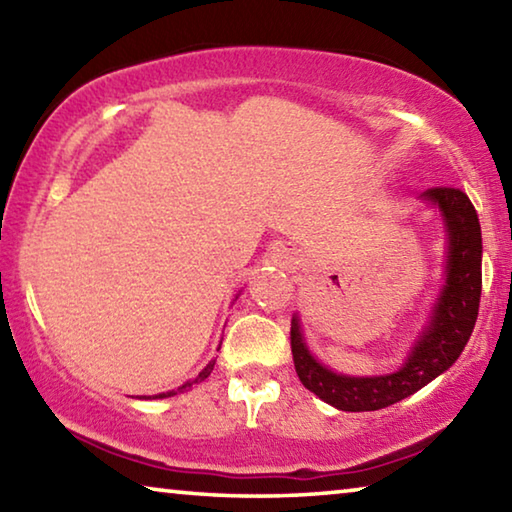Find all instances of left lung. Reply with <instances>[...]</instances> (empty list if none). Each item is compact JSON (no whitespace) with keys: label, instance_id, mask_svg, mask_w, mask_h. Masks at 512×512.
<instances>
[{"label":"left lung","instance_id":"obj_1","mask_svg":"<svg viewBox=\"0 0 512 512\" xmlns=\"http://www.w3.org/2000/svg\"><path fill=\"white\" fill-rule=\"evenodd\" d=\"M422 198L443 212L449 235L447 284L433 309L431 325L411 357L393 375L345 377L327 370L302 343L298 318L291 323V354L302 386L341 411L386 409L420 391L461 357L470 341L481 302V225L470 198L456 187H431Z\"/></svg>","mask_w":512,"mask_h":512}]
</instances>
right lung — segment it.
<instances>
[{"label":"right lung","instance_id":"1","mask_svg":"<svg viewBox=\"0 0 512 512\" xmlns=\"http://www.w3.org/2000/svg\"><path fill=\"white\" fill-rule=\"evenodd\" d=\"M212 368H214V363H207V368L201 372V375H198L194 381H189V384H185V386H180L178 391H185V388H189L192 384H198V381H203L207 375H210L212 372ZM171 395H176V391H171V393H160V395H155V397H171Z\"/></svg>","mask_w":512,"mask_h":512}]
</instances>
